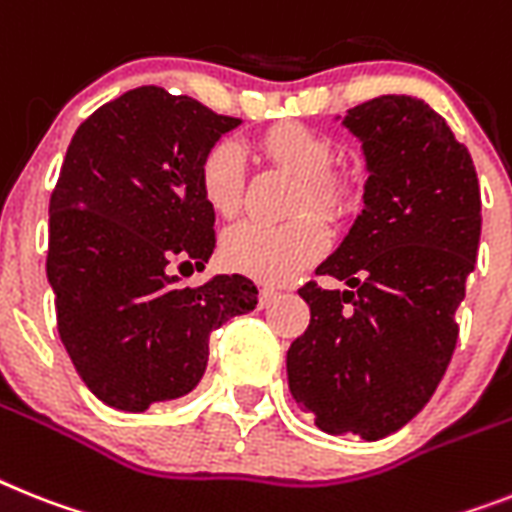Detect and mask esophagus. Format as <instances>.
Masks as SVG:
<instances>
[{
	"label": "esophagus",
	"mask_w": 512,
	"mask_h": 512,
	"mask_svg": "<svg viewBox=\"0 0 512 512\" xmlns=\"http://www.w3.org/2000/svg\"><path fill=\"white\" fill-rule=\"evenodd\" d=\"M274 298H277V290H274V287H264V290L259 293V306L266 308L269 303L274 301Z\"/></svg>",
	"instance_id": "esophagus-1"
}]
</instances>
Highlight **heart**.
Instances as JSON below:
<instances>
[{"label":"heart","instance_id":"heart-1","mask_svg":"<svg viewBox=\"0 0 512 512\" xmlns=\"http://www.w3.org/2000/svg\"><path fill=\"white\" fill-rule=\"evenodd\" d=\"M261 154L298 180L293 190L290 214L285 225L240 222L222 238V261L227 269L246 274L259 282L293 280L295 274L314 264L327 248V227L317 214L327 219L348 217L356 209V190L348 180L329 172L335 162V146L322 133L280 122L259 135ZM243 151L235 143H214L198 164V190L217 217L230 219L243 204ZM306 208H314L306 212Z\"/></svg>","mask_w":512,"mask_h":512}]
</instances>
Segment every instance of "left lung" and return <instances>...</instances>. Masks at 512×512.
Listing matches in <instances>:
<instances>
[{
  "label": "left lung",
  "mask_w": 512,
  "mask_h": 512,
  "mask_svg": "<svg viewBox=\"0 0 512 512\" xmlns=\"http://www.w3.org/2000/svg\"><path fill=\"white\" fill-rule=\"evenodd\" d=\"M366 159L363 209L298 290L311 324L287 350L295 403L327 434L382 439L437 390L458 342L481 235L474 162L429 104L379 96L342 117Z\"/></svg>",
  "instance_id": "left-lung-1"
}]
</instances>
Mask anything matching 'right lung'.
I'll use <instances>...</instances> for the list:
<instances>
[{
    "instance_id": "obj_1",
    "label": "right lung",
    "mask_w": 512,
    "mask_h": 512,
    "mask_svg": "<svg viewBox=\"0 0 512 512\" xmlns=\"http://www.w3.org/2000/svg\"><path fill=\"white\" fill-rule=\"evenodd\" d=\"M238 125L190 96L141 86L96 109L67 146L49 201L46 277L67 356L117 411L196 390L211 332L259 303L243 274L201 287L170 274L175 259L204 269L214 253L198 164Z\"/></svg>"
}]
</instances>
